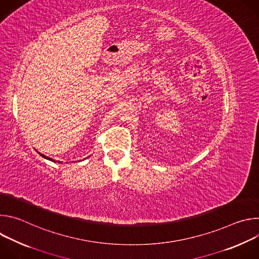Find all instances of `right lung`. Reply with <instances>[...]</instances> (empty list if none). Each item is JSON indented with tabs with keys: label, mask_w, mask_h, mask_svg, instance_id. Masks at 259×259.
<instances>
[{
	"label": "right lung",
	"mask_w": 259,
	"mask_h": 259,
	"mask_svg": "<svg viewBox=\"0 0 259 259\" xmlns=\"http://www.w3.org/2000/svg\"><path fill=\"white\" fill-rule=\"evenodd\" d=\"M36 152H38V151H36ZM38 153H39V152H38ZM39 155H40V156H42V157H43V158H44V159H46V160H49V161H52V162H54V163H55V162H56V161H54V160H53V159H51V158H49V157H46V156H45V155H43V154H41V153H39ZM58 163H61V164H62V162H60V161H58Z\"/></svg>",
	"instance_id": "obj_1"
}]
</instances>
